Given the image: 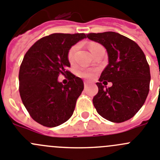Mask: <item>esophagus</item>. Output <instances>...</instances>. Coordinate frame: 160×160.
<instances>
[{"label":"esophagus","mask_w":160,"mask_h":160,"mask_svg":"<svg viewBox=\"0 0 160 160\" xmlns=\"http://www.w3.org/2000/svg\"><path fill=\"white\" fill-rule=\"evenodd\" d=\"M88 81H84V83H83V84H84V87L85 88H86V87H88Z\"/></svg>","instance_id":"34e87169"}]
</instances>
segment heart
<instances>
[{
  "mask_svg": "<svg viewBox=\"0 0 160 160\" xmlns=\"http://www.w3.org/2000/svg\"><path fill=\"white\" fill-rule=\"evenodd\" d=\"M99 46V44H91L90 46V51L92 53L96 48ZM76 51H77V46H72L68 52V60L70 63H72L74 62V54H75ZM94 72L90 70H87V69H80V70L78 71V75L80 76V77H83V78L87 79H91L92 78L93 76H94Z\"/></svg>",
  "mask_w": 160,
  "mask_h": 160,
  "instance_id": "1",
  "label": "heart"
}]
</instances>
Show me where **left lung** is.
I'll use <instances>...</instances> for the list:
<instances>
[{
	"label": "left lung",
	"mask_w": 160,
	"mask_h": 160,
	"mask_svg": "<svg viewBox=\"0 0 160 160\" xmlns=\"http://www.w3.org/2000/svg\"><path fill=\"white\" fill-rule=\"evenodd\" d=\"M87 37L103 45L108 57V66L96 83L94 108L107 120L127 121L142 108L149 91L151 76L145 54L137 43L118 32H91ZM104 80L112 82V87H104L100 83Z\"/></svg>",
	"instance_id": "8db88e82"
}]
</instances>
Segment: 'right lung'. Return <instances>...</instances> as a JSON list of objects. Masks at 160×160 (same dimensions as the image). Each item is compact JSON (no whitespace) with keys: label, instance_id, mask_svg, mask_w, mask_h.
I'll list each match as a JSON object with an SVG mask.
<instances>
[{"label":"right lung","instance_id":"1","mask_svg":"<svg viewBox=\"0 0 160 160\" xmlns=\"http://www.w3.org/2000/svg\"><path fill=\"white\" fill-rule=\"evenodd\" d=\"M84 33H53L38 40L25 55L20 66L19 93L32 119L48 128H55L72 116L76 102L83 90L80 77L67 70L68 52ZM69 82L58 81L59 75Z\"/></svg>","mask_w":160,"mask_h":160}]
</instances>
